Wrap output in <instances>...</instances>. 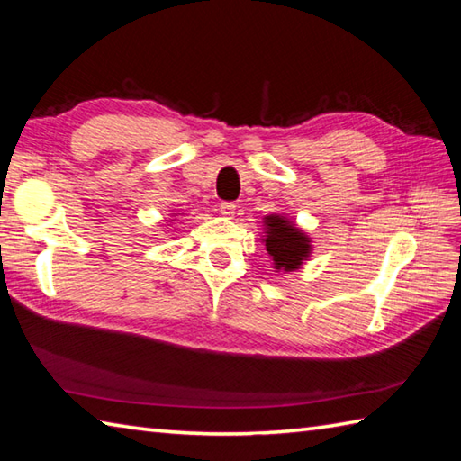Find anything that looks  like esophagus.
I'll return each instance as SVG.
<instances>
[{"mask_svg":"<svg viewBox=\"0 0 461 461\" xmlns=\"http://www.w3.org/2000/svg\"><path fill=\"white\" fill-rule=\"evenodd\" d=\"M220 213L223 218H233V213H236V203L233 202H221L220 203Z\"/></svg>","mask_w":461,"mask_h":461,"instance_id":"obj_1","label":"esophagus"}]
</instances>
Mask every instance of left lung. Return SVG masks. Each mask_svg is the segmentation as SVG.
I'll return each instance as SVG.
<instances>
[{
    "label": "left lung",
    "instance_id": "1",
    "mask_svg": "<svg viewBox=\"0 0 461 461\" xmlns=\"http://www.w3.org/2000/svg\"><path fill=\"white\" fill-rule=\"evenodd\" d=\"M263 243L276 271H297L311 256V238L285 215L271 213L263 218Z\"/></svg>",
    "mask_w": 461,
    "mask_h": 461
}]
</instances>
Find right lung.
<instances>
[{"label":"right lung","mask_w":461,"mask_h":461,"mask_svg":"<svg viewBox=\"0 0 461 461\" xmlns=\"http://www.w3.org/2000/svg\"><path fill=\"white\" fill-rule=\"evenodd\" d=\"M172 221H174V220H172Z\"/></svg>","instance_id":"right-lung-1"}]
</instances>
